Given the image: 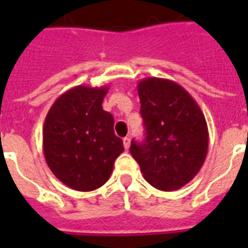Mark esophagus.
I'll return each instance as SVG.
<instances>
[{
  "instance_id": "1",
  "label": "esophagus",
  "mask_w": 248,
  "mask_h": 248,
  "mask_svg": "<svg viewBox=\"0 0 248 248\" xmlns=\"http://www.w3.org/2000/svg\"><path fill=\"white\" fill-rule=\"evenodd\" d=\"M124 149L127 150L130 147V138L129 137H126V138H124Z\"/></svg>"
}]
</instances>
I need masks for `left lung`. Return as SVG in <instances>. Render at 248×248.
Segmentation results:
<instances>
[{
    "mask_svg": "<svg viewBox=\"0 0 248 248\" xmlns=\"http://www.w3.org/2000/svg\"><path fill=\"white\" fill-rule=\"evenodd\" d=\"M146 137L130 153L147 182L162 191L181 188L197 175L208 149L206 119L195 99L177 82L145 78L138 83Z\"/></svg>",
    "mask_w": 248,
    "mask_h": 248,
    "instance_id": "8db88e82",
    "label": "left lung"
}]
</instances>
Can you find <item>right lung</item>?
Returning a JSON list of instances; mask_svg holds the SVG:
<instances>
[{
	"mask_svg": "<svg viewBox=\"0 0 248 248\" xmlns=\"http://www.w3.org/2000/svg\"><path fill=\"white\" fill-rule=\"evenodd\" d=\"M108 86H76L57 98L46 115L42 142L47 166L63 185L93 191L108 182L124 150L113 115L102 108Z\"/></svg>",
	"mask_w": 248,
	"mask_h": 248,
	"instance_id": "obj_1",
	"label": "right lung"
}]
</instances>
